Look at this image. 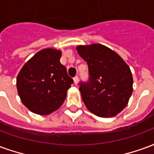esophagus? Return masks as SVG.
<instances>
[{
  "label": "esophagus",
  "instance_id": "esophagus-1",
  "mask_svg": "<svg viewBox=\"0 0 154 154\" xmlns=\"http://www.w3.org/2000/svg\"><path fill=\"white\" fill-rule=\"evenodd\" d=\"M73 81H74V83H75V85H77V84L78 83V82H79V78H78L77 76H76V77L73 78Z\"/></svg>",
  "mask_w": 154,
  "mask_h": 154
}]
</instances>
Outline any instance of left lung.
<instances>
[{
  "label": "left lung",
  "instance_id": "left-lung-1",
  "mask_svg": "<svg viewBox=\"0 0 154 154\" xmlns=\"http://www.w3.org/2000/svg\"><path fill=\"white\" fill-rule=\"evenodd\" d=\"M77 50L89 71V80L81 82L79 88L85 106L97 116H116L132 95L130 68L119 54L102 44L79 45Z\"/></svg>",
  "mask_w": 154,
  "mask_h": 154
}]
</instances>
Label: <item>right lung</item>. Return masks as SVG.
Wrapping results in <instances>:
<instances>
[{
	"label": "right lung",
	"mask_w": 154,
	"mask_h": 154,
	"mask_svg": "<svg viewBox=\"0 0 154 154\" xmlns=\"http://www.w3.org/2000/svg\"><path fill=\"white\" fill-rule=\"evenodd\" d=\"M62 52L44 48L26 62L20 71L16 87L22 103L33 113L46 116L63 105L73 83L61 64Z\"/></svg>",
	"instance_id": "1"
}]
</instances>
